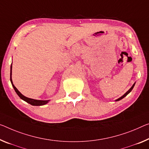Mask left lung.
I'll return each mask as SVG.
<instances>
[{
  "label": "left lung",
  "instance_id": "8db88e82",
  "mask_svg": "<svg viewBox=\"0 0 149 149\" xmlns=\"http://www.w3.org/2000/svg\"><path fill=\"white\" fill-rule=\"evenodd\" d=\"M134 84H135V83H134V84H133V85H132V86H131V88H130L129 89V90L125 94V95H123L122 96V97H120L119 98H118V99H116V101H118V100H121V99H123V98H125V97H126V96H127V95H128V94L130 93V91H131L132 90V88H133L134 86Z\"/></svg>",
  "mask_w": 149,
  "mask_h": 149
}]
</instances>
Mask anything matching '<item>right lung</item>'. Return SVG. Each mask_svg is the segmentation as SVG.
Returning <instances> with one entry per match:
<instances>
[{
    "label": "right lung",
    "mask_w": 149,
    "mask_h": 149,
    "mask_svg": "<svg viewBox=\"0 0 149 149\" xmlns=\"http://www.w3.org/2000/svg\"><path fill=\"white\" fill-rule=\"evenodd\" d=\"M11 75H12V64H11V66H10V82H11V84H12V85L13 86L14 89H15V92L17 93V94L18 95H19V97L22 99L24 101H26V102H28V103L31 104V105H33V106H41V105H44L46 104L47 103H48L49 101V100H35V99H33V98H30L28 97H24L23 95H22L21 93H20L19 91H18V89L15 87V85H14L13 83V81H12V77H11Z\"/></svg>",
    "instance_id": "1"
}]
</instances>
